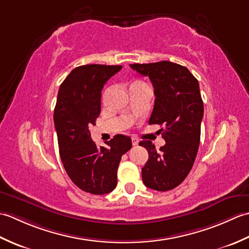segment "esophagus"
Masks as SVG:
<instances>
[{
    "mask_svg": "<svg viewBox=\"0 0 249 249\" xmlns=\"http://www.w3.org/2000/svg\"><path fill=\"white\" fill-rule=\"evenodd\" d=\"M131 142H133V145H138V143H139V141L137 140L136 138H133V139H131Z\"/></svg>",
    "mask_w": 249,
    "mask_h": 249,
    "instance_id": "obj_1",
    "label": "esophagus"
}]
</instances>
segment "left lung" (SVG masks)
<instances>
[{"label":"left lung","mask_w":249,"mask_h":249,"mask_svg":"<svg viewBox=\"0 0 249 249\" xmlns=\"http://www.w3.org/2000/svg\"><path fill=\"white\" fill-rule=\"evenodd\" d=\"M130 67L149 77L154 88L155 103L149 124L165 128L162 138L166 144L160 151L149 140L139 143L149 152L142 181L146 187L167 192L184 181L197 156L203 118L199 83L186 67L170 61L135 63Z\"/></svg>","instance_id":"obj_1"}]
</instances>
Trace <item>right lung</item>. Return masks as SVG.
<instances>
[{"instance_id":"obj_1","label":"right lung","mask_w":249,"mask_h":249,"mask_svg":"<svg viewBox=\"0 0 249 249\" xmlns=\"http://www.w3.org/2000/svg\"><path fill=\"white\" fill-rule=\"evenodd\" d=\"M121 68L100 64L76 67L57 94L53 120L61 160L72 183L93 195L115 188L121 157L131 147V139L124 135L114 136L107 147H97L89 133L100 113L104 84Z\"/></svg>"}]
</instances>
